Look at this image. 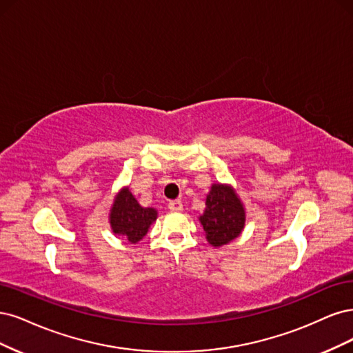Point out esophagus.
Segmentation results:
<instances>
[{"label": "esophagus", "instance_id": "obj_1", "mask_svg": "<svg viewBox=\"0 0 353 353\" xmlns=\"http://www.w3.org/2000/svg\"><path fill=\"white\" fill-rule=\"evenodd\" d=\"M168 210L173 211V212H180L183 211V203H181V201L176 199V201H172L168 203Z\"/></svg>", "mask_w": 353, "mask_h": 353}]
</instances>
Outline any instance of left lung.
<instances>
[{
  "label": "left lung",
  "instance_id": "8db88e82",
  "mask_svg": "<svg viewBox=\"0 0 353 353\" xmlns=\"http://www.w3.org/2000/svg\"><path fill=\"white\" fill-rule=\"evenodd\" d=\"M205 211L199 221L210 245L220 248L239 237L245 227L246 212L236 190L229 185H212L207 195Z\"/></svg>",
  "mask_w": 353,
  "mask_h": 353
}]
</instances>
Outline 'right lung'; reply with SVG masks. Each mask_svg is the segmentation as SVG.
<instances>
[{"label": "right lung", "mask_w": 353, "mask_h": 353, "mask_svg": "<svg viewBox=\"0 0 353 353\" xmlns=\"http://www.w3.org/2000/svg\"><path fill=\"white\" fill-rule=\"evenodd\" d=\"M157 217V210L141 207L129 188H124L117 193L110 210V225L114 234L126 237L130 243H138Z\"/></svg>", "instance_id": "obj_1"}]
</instances>
